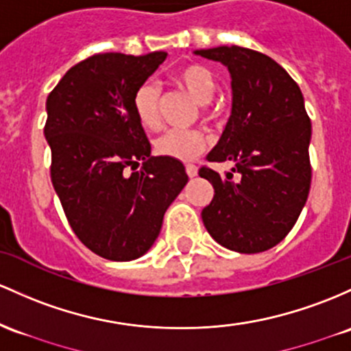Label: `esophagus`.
I'll return each mask as SVG.
<instances>
[{"label":"esophagus","instance_id":"34e87169","mask_svg":"<svg viewBox=\"0 0 351 351\" xmlns=\"http://www.w3.org/2000/svg\"><path fill=\"white\" fill-rule=\"evenodd\" d=\"M186 175L190 176V178H195V176L198 175V167H195V165H186Z\"/></svg>","mask_w":351,"mask_h":351}]
</instances>
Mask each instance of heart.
Listing matches in <instances>:
<instances>
[{
  "label": "heart",
  "instance_id": "obj_1",
  "mask_svg": "<svg viewBox=\"0 0 351 351\" xmlns=\"http://www.w3.org/2000/svg\"><path fill=\"white\" fill-rule=\"evenodd\" d=\"M171 80L199 103L203 117L210 121L219 119L223 106L211 101L217 83L210 69L202 64H183L173 71ZM133 111L145 128L153 130L160 125V88L156 83L145 82L138 86L133 95ZM210 143L211 138L203 130L176 128L160 134L155 141V149L163 156L190 161L206 152Z\"/></svg>",
  "mask_w": 351,
  "mask_h": 351
}]
</instances>
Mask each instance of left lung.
<instances>
[{
  "mask_svg": "<svg viewBox=\"0 0 351 351\" xmlns=\"http://www.w3.org/2000/svg\"><path fill=\"white\" fill-rule=\"evenodd\" d=\"M195 55L225 64L233 91L232 117L206 160L234 161V168L226 176L199 168L215 188L203 223L225 248L267 252L290 233L310 191L311 121L302 90L275 60L255 49L218 46Z\"/></svg>",
  "mask_w": 351,
  "mask_h": 351,
  "instance_id": "8db88e82",
  "label": "left lung"
}]
</instances>
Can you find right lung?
<instances>
[{
	"label": "right lung",
	"instance_id": "add662e5",
	"mask_svg": "<svg viewBox=\"0 0 351 351\" xmlns=\"http://www.w3.org/2000/svg\"><path fill=\"white\" fill-rule=\"evenodd\" d=\"M167 53H99L68 69L46 99L51 182L80 241L111 261L145 255L188 182L183 163L152 156L133 95ZM144 161L138 172L130 173Z\"/></svg>",
	"mask_w": 351,
	"mask_h": 351
}]
</instances>
